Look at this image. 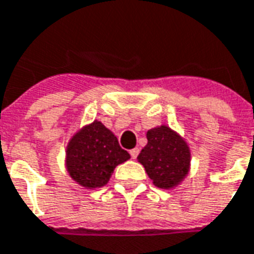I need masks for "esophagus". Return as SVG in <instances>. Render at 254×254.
<instances>
[{"mask_svg": "<svg viewBox=\"0 0 254 254\" xmlns=\"http://www.w3.org/2000/svg\"><path fill=\"white\" fill-rule=\"evenodd\" d=\"M138 153H140V149H138V148H134V149H132V151H130V156H132V159H136L137 156H138Z\"/></svg>", "mask_w": 254, "mask_h": 254, "instance_id": "1", "label": "esophagus"}]
</instances>
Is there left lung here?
Wrapping results in <instances>:
<instances>
[{
    "instance_id": "obj_1",
    "label": "left lung",
    "mask_w": 254,
    "mask_h": 254,
    "mask_svg": "<svg viewBox=\"0 0 254 254\" xmlns=\"http://www.w3.org/2000/svg\"><path fill=\"white\" fill-rule=\"evenodd\" d=\"M148 142L137 156L153 185L171 190L179 186L190 172L191 151L183 137L167 125L146 132Z\"/></svg>"
}]
</instances>
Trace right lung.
Returning <instances> with one entry per match:
<instances>
[{
  "label": "right lung",
  "instance_id": "right-lung-1",
  "mask_svg": "<svg viewBox=\"0 0 254 254\" xmlns=\"http://www.w3.org/2000/svg\"><path fill=\"white\" fill-rule=\"evenodd\" d=\"M129 159L114 133L98 120L80 127L65 148V168L71 179L90 190L108 185L114 168Z\"/></svg>",
  "mask_w": 254,
  "mask_h": 254
}]
</instances>
